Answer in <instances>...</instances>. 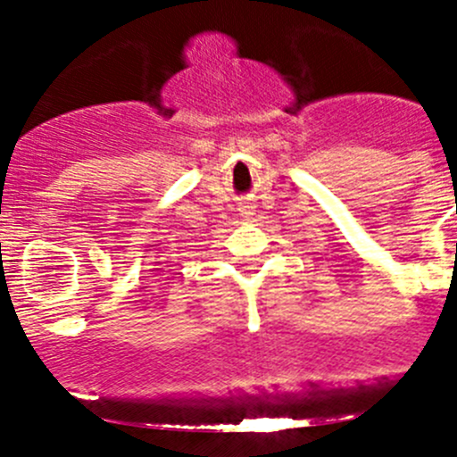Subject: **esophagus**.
I'll list each match as a JSON object with an SVG mask.
<instances>
[{
    "instance_id": "34e87169",
    "label": "esophagus",
    "mask_w": 457,
    "mask_h": 457,
    "mask_svg": "<svg viewBox=\"0 0 457 457\" xmlns=\"http://www.w3.org/2000/svg\"><path fill=\"white\" fill-rule=\"evenodd\" d=\"M241 214L250 216V214H254V210H252V205H243V207H241Z\"/></svg>"
}]
</instances>
